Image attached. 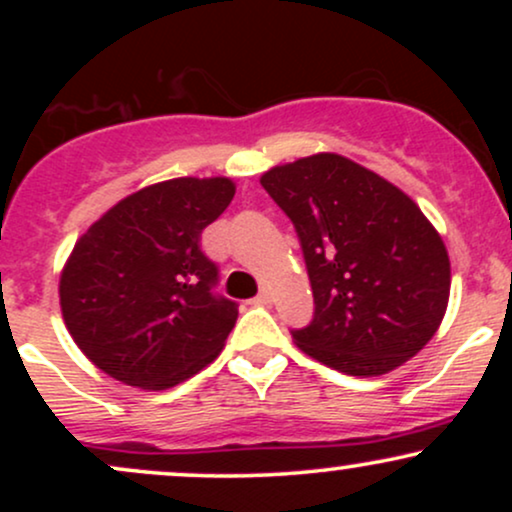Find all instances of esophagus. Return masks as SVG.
<instances>
[{
	"label": "esophagus",
	"instance_id": "obj_1",
	"mask_svg": "<svg viewBox=\"0 0 512 512\" xmlns=\"http://www.w3.org/2000/svg\"><path fill=\"white\" fill-rule=\"evenodd\" d=\"M252 303H255V305H272V293H269V291H262L260 296H257L255 301H252Z\"/></svg>",
	"mask_w": 512,
	"mask_h": 512
}]
</instances>
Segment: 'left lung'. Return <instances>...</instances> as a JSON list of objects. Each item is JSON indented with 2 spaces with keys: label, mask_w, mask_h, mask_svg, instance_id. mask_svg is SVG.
<instances>
[{
  "label": "left lung",
  "mask_w": 512,
  "mask_h": 512,
  "mask_svg": "<svg viewBox=\"0 0 512 512\" xmlns=\"http://www.w3.org/2000/svg\"><path fill=\"white\" fill-rule=\"evenodd\" d=\"M260 182L296 228L313 286V320L291 330L301 351L366 378L419 354L450 296L448 250L421 209L337 154L298 158Z\"/></svg>",
  "instance_id": "obj_1"
}]
</instances>
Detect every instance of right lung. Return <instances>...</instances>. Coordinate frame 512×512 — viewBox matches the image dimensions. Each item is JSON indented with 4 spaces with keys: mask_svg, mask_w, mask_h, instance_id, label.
I'll return each mask as SVG.
<instances>
[{
    "mask_svg": "<svg viewBox=\"0 0 512 512\" xmlns=\"http://www.w3.org/2000/svg\"><path fill=\"white\" fill-rule=\"evenodd\" d=\"M236 195L228 178H175L117 202L74 245L60 279L64 325L110 378L166 390L223 349L238 303L216 293L202 231Z\"/></svg>",
    "mask_w": 512,
    "mask_h": 512,
    "instance_id": "1",
    "label": "right lung"
}]
</instances>
